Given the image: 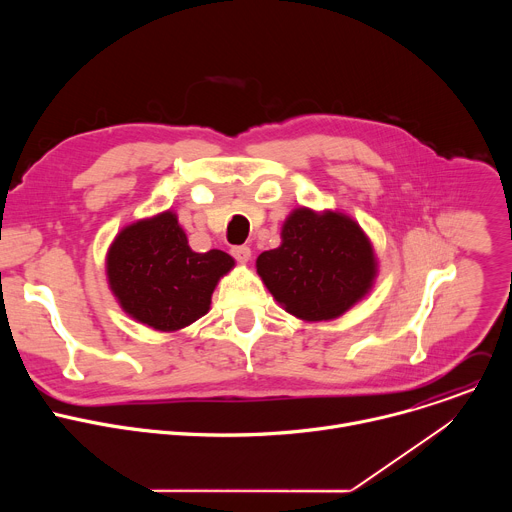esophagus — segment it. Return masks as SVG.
<instances>
[{
	"mask_svg": "<svg viewBox=\"0 0 512 512\" xmlns=\"http://www.w3.org/2000/svg\"><path fill=\"white\" fill-rule=\"evenodd\" d=\"M231 255H233L239 263H247V261L251 259V249H249V247H245V245H241V247H233V249H231Z\"/></svg>",
	"mask_w": 512,
	"mask_h": 512,
	"instance_id": "1",
	"label": "esophagus"
}]
</instances>
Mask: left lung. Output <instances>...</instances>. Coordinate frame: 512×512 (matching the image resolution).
Instances as JSON below:
<instances>
[{
  "label": "left lung",
  "mask_w": 512,
  "mask_h": 512,
  "mask_svg": "<svg viewBox=\"0 0 512 512\" xmlns=\"http://www.w3.org/2000/svg\"><path fill=\"white\" fill-rule=\"evenodd\" d=\"M257 273L275 302L306 322L334 320L369 294L377 257L350 216L306 206L281 227V245L257 257Z\"/></svg>",
  "instance_id": "obj_1"
}]
</instances>
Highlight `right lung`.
Returning a JSON list of instances; mask_svg holds the SVG:
<instances>
[{
  "label": "right lung",
  "mask_w": 512,
  "mask_h": 512,
  "mask_svg": "<svg viewBox=\"0 0 512 512\" xmlns=\"http://www.w3.org/2000/svg\"><path fill=\"white\" fill-rule=\"evenodd\" d=\"M113 296L125 314L160 332H176L210 310L212 291L235 267L225 251L190 249L172 210L127 225L105 259Z\"/></svg>",
  "instance_id": "1"
}]
</instances>
